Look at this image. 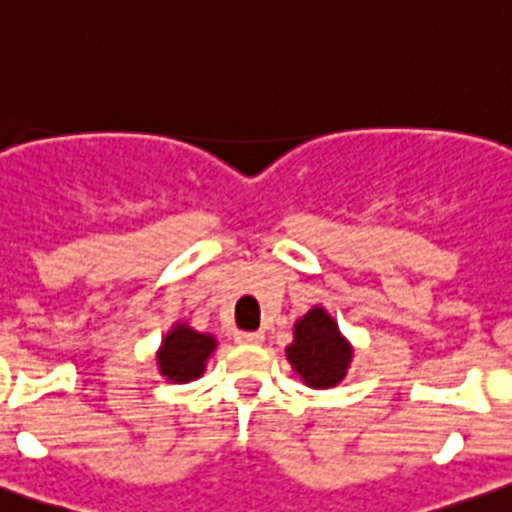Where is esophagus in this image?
<instances>
[{"mask_svg": "<svg viewBox=\"0 0 512 512\" xmlns=\"http://www.w3.org/2000/svg\"><path fill=\"white\" fill-rule=\"evenodd\" d=\"M238 344H261L264 342V334L261 332H236Z\"/></svg>", "mask_w": 512, "mask_h": 512, "instance_id": "1", "label": "esophagus"}]
</instances>
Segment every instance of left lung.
<instances>
[{"label":"left lung","mask_w":512,"mask_h":512,"mask_svg":"<svg viewBox=\"0 0 512 512\" xmlns=\"http://www.w3.org/2000/svg\"><path fill=\"white\" fill-rule=\"evenodd\" d=\"M352 354V344L321 306H314L296 321L294 342L286 347V359L294 372L314 389L337 387L347 374Z\"/></svg>","instance_id":"8db88e82"}]
</instances>
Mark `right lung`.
Segmentation results:
<instances>
[{"mask_svg":"<svg viewBox=\"0 0 512 512\" xmlns=\"http://www.w3.org/2000/svg\"><path fill=\"white\" fill-rule=\"evenodd\" d=\"M213 349H216V339L211 334L196 332L188 324H175L160 344V374L178 384L198 379L206 372V362Z\"/></svg>","mask_w":512,"mask_h":512,"instance_id":"right-lung-1","label":"right lung"}]
</instances>
